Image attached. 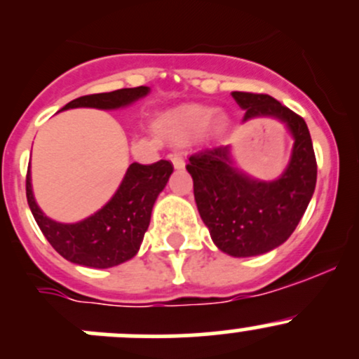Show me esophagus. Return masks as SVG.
I'll list each match as a JSON object with an SVG mask.
<instances>
[{
  "instance_id": "1",
  "label": "esophagus",
  "mask_w": 359,
  "mask_h": 359,
  "mask_svg": "<svg viewBox=\"0 0 359 359\" xmlns=\"http://www.w3.org/2000/svg\"><path fill=\"white\" fill-rule=\"evenodd\" d=\"M168 158H170V161L173 163V166H175L177 170H182L184 166H186V161H184L182 154H180V153H170Z\"/></svg>"
}]
</instances>
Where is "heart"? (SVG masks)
Here are the masks:
<instances>
[{
	"instance_id": "heart-1",
	"label": "heart",
	"mask_w": 359,
	"mask_h": 359,
	"mask_svg": "<svg viewBox=\"0 0 359 359\" xmlns=\"http://www.w3.org/2000/svg\"><path fill=\"white\" fill-rule=\"evenodd\" d=\"M226 128V118L215 114V109L208 106H180L166 112L163 118V130L173 140H191L208 132L212 135H220Z\"/></svg>"
}]
</instances>
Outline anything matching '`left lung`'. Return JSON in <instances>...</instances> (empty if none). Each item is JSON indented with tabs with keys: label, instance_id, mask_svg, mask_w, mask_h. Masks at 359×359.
Masks as SVG:
<instances>
[{
	"label": "left lung",
	"instance_id": "left-lung-1",
	"mask_svg": "<svg viewBox=\"0 0 359 359\" xmlns=\"http://www.w3.org/2000/svg\"><path fill=\"white\" fill-rule=\"evenodd\" d=\"M231 95L247 111L243 121L274 118L293 139L290 161L274 180L253 179L233 166L229 146L203 149L186 165L198 212L217 248L233 257H253L290 238L313 198L318 166L309 128L299 114L264 93Z\"/></svg>",
	"mask_w": 359,
	"mask_h": 359
}]
</instances>
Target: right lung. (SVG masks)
Returning a JSON list of instances; mask_svg holds the SVG:
<instances>
[{
	"label": "right lung",
	"mask_w": 359,
	"mask_h": 359,
	"mask_svg": "<svg viewBox=\"0 0 359 359\" xmlns=\"http://www.w3.org/2000/svg\"><path fill=\"white\" fill-rule=\"evenodd\" d=\"M149 86L121 88L109 93H93L71 100L60 111L76 107L121 109L149 95ZM173 165L166 159L140 165L132 163L112 198L100 210L74 224L50 219L34 200L31 184V166L25 179V194L36 224L64 259L93 269L119 266L137 255L151 222V212L159 193L165 189Z\"/></svg>",
	"instance_id": "right-lung-1"
}]
</instances>
